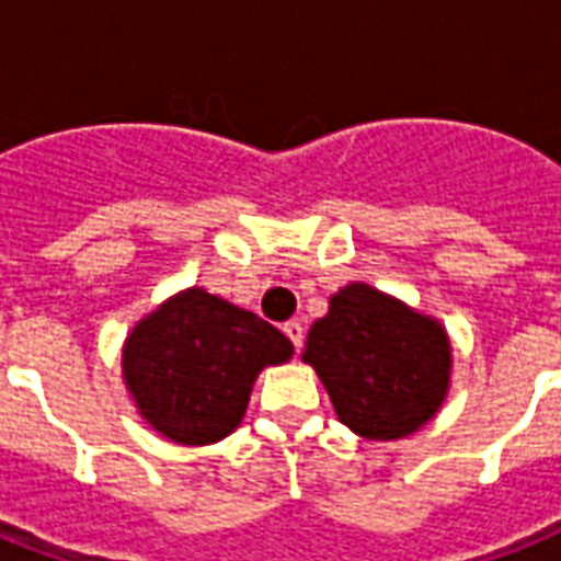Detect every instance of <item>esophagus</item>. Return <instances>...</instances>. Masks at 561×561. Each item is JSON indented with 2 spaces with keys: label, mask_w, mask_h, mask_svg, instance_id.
Returning a JSON list of instances; mask_svg holds the SVG:
<instances>
[{
  "label": "esophagus",
  "mask_w": 561,
  "mask_h": 561,
  "mask_svg": "<svg viewBox=\"0 0 561 561\" xmlns=\"http://www.w3.org/2000/svg\"><path fill=\"white\" fill-rule=\"evenodd\" d=\"M284 333L289 336V342L295 345V351H301V345H304V324H301V321H286Z\"/></svg>",
  "instance_id": "obj_1"
}]
</instances>
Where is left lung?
Instances as JSON below:
<instances>
[{"mask_svg":"<svg viewBox=\"0 0 561 561\" xmlns=\"http://www.w3.org/2000/svg\"><path fill=\"white\" fill-rule=\"evenodd\" d=\"M304 363L328 389L345 427L392 442L424 427L450 386L445 328L368 284H348L312 321Z\"/></svg>","mask_w":561,"mask_h":561,"instance_id":"obj_1","label":"left lung"}]
</instances>
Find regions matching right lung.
Masks as SVG:
<instances>
[{
	"instance_id": "obj_1",
	"label": "right lung",
	"mask_w": 561,
	"mask_h": 561,
	"mask_svg": "<svg viewBox=\"0 0 561 561\" xmlns=\"http://www.w3.org/2000/svg\"><path fill=\"white\" fill-rule=\"evenodd\" d=\"M289 357L293 342L280 330L193 286L134 324L123 377L160 436L213 445L240 427L260 371Z\"/></svg>"
}]
</instances>
